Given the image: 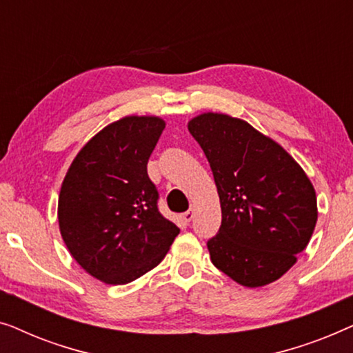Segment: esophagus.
<instances>
[{
	"instance_id": "obj_1",
	"label": "esophagus",
	"mask_w": 353,
	"mask_h": 353,
	"mask_svg": "<svg viewBox=\"0 0 353 353\" xmlns=\"http://www.w3.org/2000/svg\"><path fill=\"white\" fill-rule=\"evenodd\" d=\"M192 216H194V212L192 210H188V212H185V214H181V219L185 223H190V221L192 220Z\"/></svg>"
}]
</instances>
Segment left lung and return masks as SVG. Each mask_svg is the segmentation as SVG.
Here are the masks:
<instances>
[{
	"instance_id": "left-lung-1",
	"label": "left lung",
	"mask_w": 353,
	"mask_h": 353,
	"mask_svg": "<svg viewBox=\"0 0 353 353\" xmlns=\"http://www.w3.org/2000/svg\"><path fill=\"white\" fill-rule=\"evenodd\" d=\"M210 163L221 226L207 249L245 288L276 281L297 262L318 220L312 181L274 139L245 120L204 112L188 122Z\"/></svg>"
}]
</instances>
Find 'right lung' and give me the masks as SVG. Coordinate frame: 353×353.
Segmentation results:
<instances>
[{
  "instance_id": "add662e5",
  "label": "right lung",
  "mask_w": 353,
  "mask_h": 353,
  "mask_svg": "<svg viewBox=\"0 0 353 353\" xmlns=\"http://www.w3.org/2000/svg\"><path fill=\"white\" fill-rule=\"evenodd\" d=\"M165 128L127 115L80 149L62 181L57 220L75 262L105 284L132 283L162 262L180 233L161 215L148 161Z\"/></svg>"
}]
</instances>
